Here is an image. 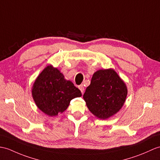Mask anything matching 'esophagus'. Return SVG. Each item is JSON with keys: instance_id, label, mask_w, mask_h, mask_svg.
<instances>
[{"instance_id": "1", "label": "esophagus", "mask_w": 160, "mask_h": 160, "mask_svg": "<svg viewBox=\"0 0 160 160\" xmlns=\"http://www.w3.org/2000/svg\"><path fill=\"white\" fill-rule=\"evenodd\" d=\"M79 89L80 90V91L82 92V93H83L84 91V85L83 84H81L78 87Z\"/></svg>"}]
</instances>
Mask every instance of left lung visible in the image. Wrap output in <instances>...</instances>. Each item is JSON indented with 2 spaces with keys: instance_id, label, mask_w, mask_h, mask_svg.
<instances>
[{
  "instance_id": "left-lung-1",
  "label": "left lung",
  "mask_w": 160,
  "mask_h": 160,
  "mask_svg": "<svg viewBox=\"0 0 160 160\" xmlns=\"http://www.w3.org/2000/svg\"><path fill=\"white\" fill-rule=\"evenodd\" d=\"M127 95L126 84L114 69H99L92 75L83 98L91 112L104 120L121 110Z\"/></svg>"
}]
</instances>
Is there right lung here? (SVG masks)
Wrapping results in <instances>:
<instances>
[{"instance_id":"obj_1","label":"right lung","mask_w":160,"mask_h":160,"mask_svg":"<svg viewBox=\"0 0 160 160\" xmlns=\"http://www.w3.org/2000/svg\"><path fill=\"white\" fill-rule=\"evenodd\" d=\"M32 96L38 108L50 117L57 116L68 108L71 100L81 97V91L63 74L48 65L37 78Z\"/></svg>"}]
</instances>
